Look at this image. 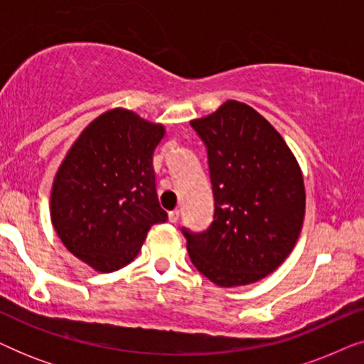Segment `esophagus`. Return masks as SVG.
Instances as JSON below:
<instances>
[{
  "instance_id": "34e87169",
  "label": "esophagus",
  "mask_w": 364,
  "mask_h": 364,
  "mask_svg": "<svg viewBox=\"0 0 364 364\" xmlns=\"http://www.w3.org/2000/svg\"><path fill=\"white\" fill-rule=\"evenodd\" d=\"M178 217H181V210H172V212H168V220H171L172 223H176L177 220H178Z\"/></svg>"
}]
</instances>
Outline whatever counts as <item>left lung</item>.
I'll return each instance as SVG.
<instances>
[{
  "label": "left lung",
  "mask_w": 364,
  "mask_h": 364,
  "mask_svg": "<svg viewBox=\"0 0 364 364\" xmlns=\"http://www.w3.org/2000/svg\"><path fill=\"white\" fill-rule=\"evenodd\" d=\"M191 126L207 149L213 192L207 230L182 227L191 260L218 287L258 282L300 235L305 186L296 159L265 117L238 101Z\"/></svg>",
  "instance_id": "8db88e82"
}]
</instances>
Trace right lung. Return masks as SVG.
Masks as SVG:
<instances>
[{
	"mask_svg": "<svg viewBox=\"0 0 364 364\" xmlns=\"http://www.w3.org/2000/svg\"><path fill=\"white\" fill-rule=\"evenodd\" d=\"M161 124L112 109L84 129L54 177L51 220L73 255L109 273L131 263L147 232L167 220L154 151Z\"/></svg>",
	"mask_w": 364,
	"mask_h": 364,
	"instance_id": "right-lung-1",
	"label": "right lung"
}]
</instances>
